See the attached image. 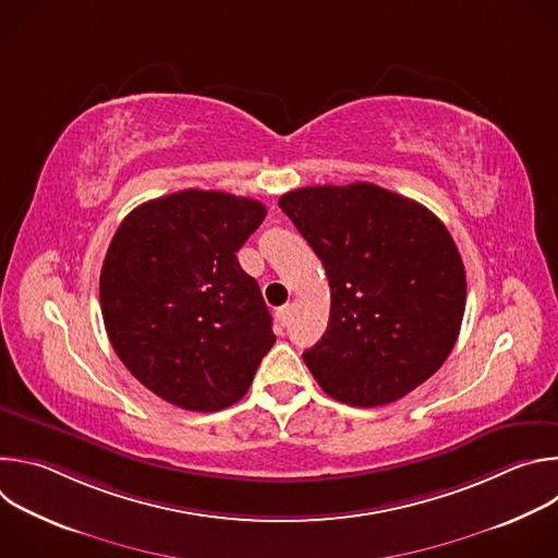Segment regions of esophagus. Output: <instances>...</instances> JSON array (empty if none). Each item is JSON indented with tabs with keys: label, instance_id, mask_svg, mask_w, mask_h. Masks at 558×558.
I'll use <instances>...</instances> for the list:
<instances>
[{
	"label": "esophagus",
	"instance_id": "obj_1",
	"mask_svg": "<svg viewBox=\"0 0 558 558\" xmlns=\"http://www.w3.org/2000/svg\"><path fill=\"white\" fill-rule=\"evenodd\" d=\"M289 317H291V306H289V304H284V306H280V308L276 311V323H278L280 327H287V325H289Z\"/></svg>",
	"mask_w": 558,
	"mask_h": 558
}]
</instances>
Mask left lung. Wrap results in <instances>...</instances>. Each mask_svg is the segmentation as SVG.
<instances>
[{
	"label": "left lung",
	"instance_id": "1",
	"mask_svg": "<svg viewBox=\"0 0 558 558\" xmlns=\"http://www.w3.org/2000/svg\"><path fill=\"white\" fill-rule=\"evenodd\" d=\"M323 260L329 327L302 353L333 400L384 407L450 355L465 308V271L446 225L373 183L315 185L278 201Z\"/></svg>",
	"mask_w": 558,
	"mask_h": 558
}]
</instances>
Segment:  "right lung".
<instances>
[{"instance_id": "add662e5", "label": "right lung", "mask_w": 558, "mask_h": 558, "mask_svg": "<svg viewBox=\"0 0 558 558\" xmlns=\"http://www.w3.org/2000/svg\"><path fill=\"white\" fill-rule=\"evenodd\" d=\"M265 216L254 198L183 190L119 225L99 280L104 323L119 360L161 400L214 413L252 386L276 336L235 252Z\"/></svg>"}]
</instances>
